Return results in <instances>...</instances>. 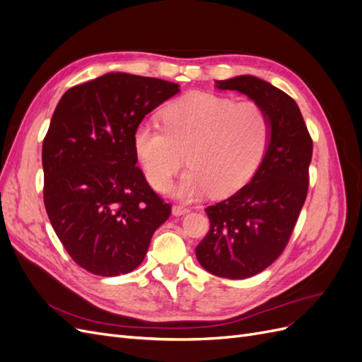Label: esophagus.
Segmentation results:
<instances>
[{"instance_id":"obj_1","label":"esophagus","mask_w":362,"mask_h":362,"mask_svg":"<svg viewBox=\"0 0 362 362\" xmlns=\"http://www.w3.org/2000/svg\"><path fill=\"white\" fill-rule=\"evenodd\" d=\"M189 211H190V208L184 206V205H173V206H172L173 216H182V214H187Z\"/></svg>"}]
</instances>
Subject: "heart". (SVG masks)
<instances>
[{
	"label": "heart",
	"instance_id": "1",
	"mask_svg": "<svg viewBox=\"0 0 362 362\" xmlns=\"http://www.w3.org/2000/svg\"><path fill=\"white\" fill-rule=\"evenodd\" d=\"M161 127L140 124L134 148L146 180L166 190L184 164L177 193L192 199L210 190L235 192L252 177L269 140V117L258 103L205 92L185 93L161 112Z\"/></svg>",
	"mask_w": 362,
	"mask_h": 362
}]
</instances>
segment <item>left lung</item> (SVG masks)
Instances as JSON below:
<instances>
[{"label": "left lung", "instance_id": "obj_1", "mask_svg": "<svg viewBox=\"0 0 362 362\" xmlns=\"http://www.w3.org/2000/svg\"><path fill=\"white\" fill-rule=\"evenodd\" d=\"M258 103L269 117L270 139L250 182L205 208L210 231L196 246L201 266L216 276L245 279L267 269L286 249L306 199L313 139L286 92L257 76L216 81Z\"/></svg>", "mask_w": 362, "mask_h": 362}]
</instances>
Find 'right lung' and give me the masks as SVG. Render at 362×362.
I'll return each instance as SVG.
<instances>
[{
    "mask_svg": "<svg viewBox=\"0 0 362 362\" xmlns=\"http://www.w3.org/2000/svg\"><path fill=\"white\" fill-rule=\"evenodd\" d=\"M180 86L124 72L71 87L42 145L43 202L71 258L98 276L141 264L172 208L137 166L134 131Z\"/></svg>",
    "mask_w": 362,
    "mask_h": 362,
    "instance_id": "right-lung-1",
    "label": "right lung"
}]
</instances>
